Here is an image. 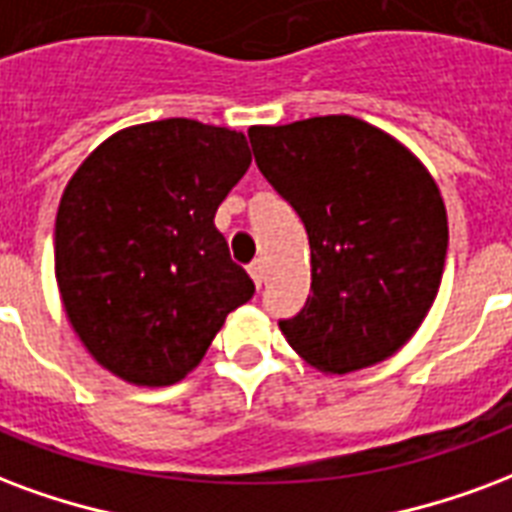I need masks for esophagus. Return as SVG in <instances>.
Returning a JSON list of instances; mask_svg holds the SVG:
<instances>
[{
	"label": "esophagus",
	"mask_w": 512,
	"mask_h": 512,
	"mask_svg": "<svg viewBox=\"0 0 512 512\" xmlns=\"http://www.w3.org/2000/svg\"><path fill=\"white\" fill-rule=\"evenodd\" d=\"M249 276L255 279V285L257 287H263V282H266V276H268V268L263 260H255L252 266H249Z\"/></svg>",
	"instance_id": "34e87169"
}]
</instances>
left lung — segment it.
<instances>
[{
	"instance_id": "left-lung-1",
	"label": "left lung",
	"mask_w": 512,
	"mask_h": 512,
	"mask_svg": "<svg viewBox=\"0 0 512 512\" xmlns=\"http://www.w3.org/2000/svg\"><path fill=\"white\" fill-rule=\"evenodd\" d=\"M255 162L295 208L312 295L279 328L306 363L347 374L391 358L437 298L448 214L407 146L355 116L249 127Z\"/></svg>"
}]
</instances>
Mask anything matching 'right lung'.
I'll list each match as a JSON object with an SVG mask.
<instances>
[{
    "label": "right lung",
    "instance_id": "right-lung-1",
    "mask_svg": "<svg viewBox=\"0 0 512 512\" xmlns=\"http://www.w3.org/2000/svg\"><path fill=\"white\" fill-rule=\"evenodd\" d=\"M249 162L244 132L162 119L116 132L75 170L56 211V282L102 369L149 388L184 380L255 295L214 225Z\"/></svg>",
    "mask_w": 512,
    "mask_h": 512
}]
</instances>
